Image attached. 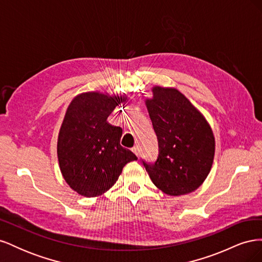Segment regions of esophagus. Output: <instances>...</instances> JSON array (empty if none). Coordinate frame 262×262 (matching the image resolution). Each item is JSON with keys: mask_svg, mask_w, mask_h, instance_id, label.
Masks as SVG:
<instances>
[{"mask_svg": "<svg viewBox=\"0 0 262 262\" xmlns=\"http://www.w3.org/2000/svg\"><path fill=\"white\" fill-rule=\"evenodd\" d=\"M140 146L139 145H136V146H134L133 148H132V152L134 153V154H136L138 157L140 156V154H141V152H140Z\"/></svg>", "mask_w": 262, "mask_h": 262, "instance_id": "1", "label": "esophagus"}]
</instances>
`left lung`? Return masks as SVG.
<instances>
[{
  "label": "left lung",
  "mask_w": 262,
  "mask_h": 262,
  "mask_svg": "<svg viewBox=\"0 0 262 262\" xmlns=\"http://www.w3.org/2000/svg\"><path fill=\"white\" fill-rule=\"evenodd\" d=\"M145 105L158 141L155 164L143 162L153 184L166 194L193 192L207 179L215 154L210 123L175 87H152Z\"/></svg>",
  "instance_id": "left-lung-1"
}]
</instances>
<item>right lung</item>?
I'll list each match as a JSON object with an SVG mask.
<instances>
[{"label": "right lung", "mask_w": 262, "mask_h": 262, "mask_svg": "<svg viewBox=\"0 0 262 262\" xmlns=\"http://www.w3.org/2000/svg\"><path fill=\"white\" fill-rule=\"evenodd\" d=\"M125 95L84 92L70 102L58 136L59 167L69 187L86 198L107 192L125 164L137 161L120 145L122 129L107 118Z\"/></svg>", "instance_id": "obj_1"}]
</instances>
